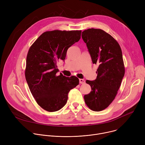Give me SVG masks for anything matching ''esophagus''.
<instances>
[{
  "mask_svg": "<svg viewBox=\"0 0 145 145\" xmlns=\"http://www.w3.org/2000/svg\"><path fill=\"white\" fill-rule=\"evenodd\" d=\"M79 81H80V83L81 84H83L86 82V81L84 79H82V78L79 79Z\"/></svg>",
  "mask_w": 145,
  "mask_h": 145,
  "instance_id": "1",
  "label": "esophagus"
}]
</instances>
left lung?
I'll use <instances>...</instances> for the list:
<instances>
[{"label": "left lung", "instance_id": "obj_1", "mask_svg": "<svg viewBox=\"0 0 145 145\" xmlns=\"http://www.w3.org/2000/svg\"><path fill=\"white\" fill-rule=\"evenodd\" d=\"M81 36L92 63L99 65L96 78L86 80L91 91L84 95V100L91 110L100 111L114 100L125 76L121 50L117 41L101 29H87Z\"/></svg>", "mask_w": 145, "mask_h": 145}]
</instances>
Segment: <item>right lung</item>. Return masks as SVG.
<instances>
[{
	"label": "right lung",
	"mask_w": 145,
	"mask_h": 145,
	"mask_svg": "<svg viewBox=\"0 0 145 145\" xmlns=\"http://www.w3.org/2000/svg\"><path fill=\"white\" fill-rule=\"evenodd\" d=\"M81 30L46 31L41 34L30 48L25 77L30 92L38 105L49 112L63 108L68 93L79 84L76 76L60 74L56 65L64 61L67 50L81 38Z\"/></svg>",
	"instance_id": "add662e5"
}]
</instances>
